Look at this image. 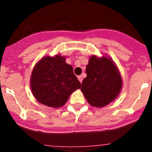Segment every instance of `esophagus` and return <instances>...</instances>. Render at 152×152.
Returning <instances> with one entry per match:
<instances>
[{"label": "esophagus", "mask_w": 152, "mask_h": 152, "mask_svg": "<svg viewBox=\"0 0 152 152\" xmlns=\"http://www.w3.org/2000/svg\"><path fill=\"white\" fill-rule=\"evenodd\" d=\"M78 79H79V82L82 83V80H83V77H82V76H78Z\"/></svg>", "instance_id": "1"}]
</instances>
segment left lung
<instances>
[{"label":"left lung","instance_id":"8db88e82","mask_svg":"<svg viewBox=\"0 0 152 152\" xmlns=\"http://www.w3.org/2000/svg\"><path fill=\"white\" fill-rule=\"evenodd\" d=\"M86 73L81 90L92 107L102 108L117 99L123 81L111 58L93 55L86 67Z\"/></svg>","mask_w":152,"mask_h":152}]
</instances>
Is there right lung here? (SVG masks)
I'll use <instances>...</instances> for the list:
<instances>
[{
	"label": "right lung",
	"instance_id": "right-lung-1",
	"mask_svg": "<svg viewBox=\"0 0 152 152\" xmlns=\"http://www.w3.org/2000/svg\"><path fill=\"white\" fill-rule=\"evenodd\" d=\"M32 94L40 104L59 108L65 104L69 96L81 87L73 68L59 54L45 56L36 63L30 79Z\"/></svg>",
	"mask_w": 152,
	"mask_h": 152
}]
</instances>
